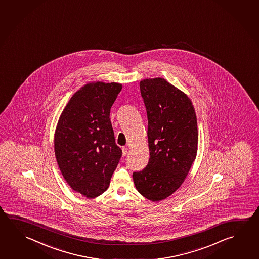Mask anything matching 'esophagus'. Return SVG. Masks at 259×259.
<instances>
[{
  "label": "esophagus",
  "instance_id": "34e87169",
  "mask_svg": "<svg viewBox=\"0 0 259 259\" xmlns=\"http://www.w3.org/2000/svg\"><path fill=\"white\" fill-rule=\"evenodd\" d=\"M128 153L127 147H123V156H125Z\"/></svg>",
  "mask_w": 259,
  "mask_h": 259
}]
</instances>
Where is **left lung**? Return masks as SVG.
<instances>
[{
    "label": "left lung",
    "mask_w": 259,
    "mask_h": 259,
    "mask_svg": "<svg viewBox=\"0 0 259 259\" xmlns=\"http://www.w3.org/2000/svg\"><path fill=\"white\" fill-rule=\"evenodd\" d=\"M140 91L148 119L150 158L133 178L141 195L155 202L185 181L197 153V121L188 96L163 78L141 81Z\"/></svg>",
    "instance_id": "1"
}]
</instances>
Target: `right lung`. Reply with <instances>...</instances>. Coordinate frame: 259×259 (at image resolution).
Listing matches in <instances>:
<instances>
[{
	"label": "right lung",
	"mask_w": 259,
	"mask_h": 259,
	"mask_svg": "<svg viewBox=\"0 0 259 259\" xmlns=\"http://www.w3.org/2000/svg\"><path fill=\"white\" fill-rule=\"evenodd\" d=\"M122 84L87 83L73 95L60 116L55 153L65 181L87 198L102 195L122 156L115 144L110 110Z\"/></svg>",
	"instance_id": "obj_1"
}]
</instances>
